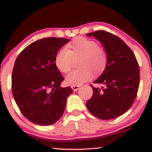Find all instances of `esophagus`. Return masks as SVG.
<instances>
[{"mask_svg": "<svg viewBox=\"0 0 152 152\" xmlns=\"http://www.w3.org/2000/svg\"><path fill=\"white\" fill-rule=\"evenodd\" d=\"M79 87H80V86H72L71 88L74 91H78V90Z\"/></svg>", "mask_w": 152, "mask_h": 152, "instance_id": "obj_1", "label": "esophagus"}]
</instances>
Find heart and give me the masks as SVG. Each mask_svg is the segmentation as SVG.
<instances>
[{
	"label": "heart",
	"instance_id": "1",
	"mask_svg": "<svg viewBox=\"0 0 152 152\" xmlns=\"http://www.w3.org/2000/svg\"><path fill=\"white\" fill-rule=\"evenodd\" d=\"M67 50L61 49L56 53L55 64L61 72L66 73L72 66L74 59L81 58L79 61L82 68L72 71L66 77L68 85L80 86L94 76L104 70L107 56L104 50L94 40L84 37L74 39L67 45Z\"/></svg>",
	"mask_w": 152,
	"mask_h": 152
}]
</instances>
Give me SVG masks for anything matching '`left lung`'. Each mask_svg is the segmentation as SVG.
I'll list each match as a JSON object with an SVG mask.
<instances>
[{"instance_id":"1","label":"left lung","mask_w":152,"mask_h":152,"mask_svg":"<svg viewBox=\"0 0 152 152\" xmlns=\"http://www.w3.org/2000/svg\"><path fill=\"white\" fill-rule=\"evenodd\" d=\"M103 45L107 64L102 75L93 82L101 88L92 86L93 94L86 102L87 109L102 120L124 114L135 101L140 86V67L130 48L123 41L103 30L89 33Z\"/></svg>"}]
</instances>
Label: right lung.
Here are the masks:
<instances>
[{
    "mask_svg": "<svg viewBox=\"0 0 152 152\" xmlns=\"http://www.w3.org/2000/svg\"><path fill=\"white\" fill-rule=\"evenodd\" d=\"M61 37H45L25 48L15 60L12 92L22 114L39 125H51L62 116L71 87L62 88L64 80L55 64L61 47L70 42Z\"/></svg>",
    "mask_w": 152,
    "mask_h": 152,
    "instance_id": "add662e5",
    "label": "right lung"
}]
</instances>
